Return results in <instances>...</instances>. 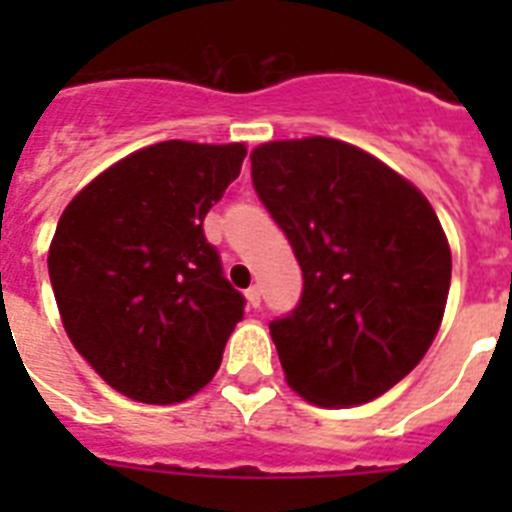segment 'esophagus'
Masks as SVG:
<instances>
[{
  "mask_svg": "<svg viewBox=\"0 0 512 512\" xmlns=\"http://www.w3.org/2000/svg\"><path fill=\"white\" fill-rule=\"evenodd\" d=\"M247 303H249V308H260V287L247 289Z\"/></svg>",
  "mask_w": 512,
  "mask_h": 512,
  "instance_id": "obj_1",
  "label": "esophagus"
}]
</instances>
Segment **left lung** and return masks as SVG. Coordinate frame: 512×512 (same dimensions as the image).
<instances>
[{
    "label": "left lung",
    "mask_w": 512,
    "mask_h": 512,
    "mask_svg": "<svg viewBox=\"0 0 512 512\" xmlns=\"http://www.w3.org/2000/svg\"><path fill=\"white\" fill-rule=\"evenodd\" d=\"M252 183L303 268V295L271 321L289 388L356 406L404 380L444 319L452 252L406 177L335 138L252 151Z\"/></svg>",
    "instance_id": "obj_1"
}]
</instances>
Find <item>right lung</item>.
<instances>
[{"label":"right lung","mask_w":512,"mask_h":512,"mask_svg":"<svg viewBox=\"0 0 512 512\" xmlns=\"http://www.w3.org/2000/svg\"><path fill=\"white\" fill-rule=\"evenodd\" d=\"M244 156V143L164 140L100 172L60 215L47 255L60 319L127 398L185 401L223 361L244 295L201 225Z\"/></svg>","instance_id":"1"}]
</instances>
